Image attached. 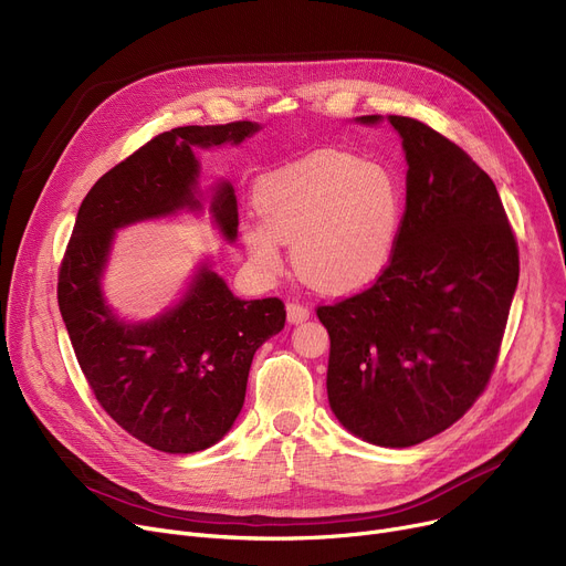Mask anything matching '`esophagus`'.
Here are the masks:
<instances>
[{"label":"esophagus","instance_id":"34e87169","mask_svg":"<svg viewBox=\"0 0 566 566\" xmlns=\"http://www.w3.org/2000/svg\"><path fill=\"white\" fill-rule=\"evenodd\" d=\"M307 318H310V310L307 307L297 305V303H289L286 305V321L291 325H300V323H305Z\"/></svg>","mask_w":566,"mask_h":566}]
</instances>
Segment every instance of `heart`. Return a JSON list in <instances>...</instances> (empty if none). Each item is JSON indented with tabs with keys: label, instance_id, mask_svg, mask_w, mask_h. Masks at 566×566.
Returning a JSON list of instances; mask_svg holds the SVG:
<instances>
[{
	"label": "heart",
	"instance_id": "b5f03b06",
	"mask_svg": "<svg viewBox=\"0 0 566 566\" xmlns=\"http://www.w3.org/2000/svg\"><path fill=\"white\" fill-rule=\"evenodd\" d=\"M254 202L263 218L243 222L241 237L256 275H280L289 243L297 273L327 293H348L378 277L402 228L396 175L338 149H316L263 175Z\"/></svg>",
	"mask_w": 566,
	"mask_h": 566
}]
</instances>
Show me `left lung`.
Segmentation results:
<instances>
[{"mask_svg":"<svg viewBox=\"0 0 566 566\" xmlns=\"http://www.w3.org/2000/svg\"><path fill=\"white\" fill-rule=\"evenodd\" d=\"M387 120L407 161L394 256L370 289L316 314L329 334L327 400L338 423L368 443L407 448L462 419L486 387L518 250L492 177L464 149L413 118Z\"/></svg>","mask_w":566,"mask_h":566,"instance_id":"8db88e82","label":"left lung"}]
</instances>
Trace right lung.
Here are the masks:
<instances>
[{
    "mask_svg": "<svg viewBox=\"0 0 566 566\" xmlns=\"http://www.w3.org/2000/svg\"><path fill=\"white\" fill-rule=\"evenodd\" d=\"M259 123L177 127L111 168L84 198L59 273V310L74 355L108 417L161 453H198L243 409L254 353L284 329L282 300H241L202 259L181 297L153 318L118 316L104 295L116 232L202 213L196 149L241 145ZM209 213L224 243L239 237L234 186H211Z\"/></svg>",
    "mask_w": 566,
    "mask_h": 566,
    "instance_id": "obj_1",
    "label": "right lung"
}]
</instances>
